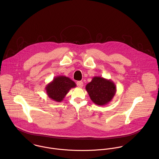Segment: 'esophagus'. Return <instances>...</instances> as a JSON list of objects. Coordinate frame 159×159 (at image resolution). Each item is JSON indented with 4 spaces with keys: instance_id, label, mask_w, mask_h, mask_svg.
Here are the masks:
<instances>
[{
    "instance_id": "34e87169",
    "label": "esophagus",
    "mask_w": 159,
    "mask_h": 159,
    "mask_svg": "<svg viewBox=\"0 0 159 159\" xmlns=\"http://www.w3.org/2000/svg\"><path fill=\"white\" fill-rule=\"evenodd\" d=\"M76 84H77L78 87H79V88H82V87L83 86V82L81 81H78V82L76 83Z\"/></svg>"
}]
</instances>
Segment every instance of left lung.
Returning <instances> with one entry per match:
<instances>
[{
  "mask_svg": "<svg viewBox=\"0 0 159 159\" xmlns=\"http://www.w3.org/2000/svg\"><path fill=\"white\" fill-rule=\"evenodd\" d=\"M86 89L95 104L105 106L113 98L116 93V86L111 80L94 76L86 86Z\"/></svg>",
  "mask_w": 159,
  "mask_h": 159,
  "instance_id": "obj_1",
  "label": "left lung"
}]
</instances>
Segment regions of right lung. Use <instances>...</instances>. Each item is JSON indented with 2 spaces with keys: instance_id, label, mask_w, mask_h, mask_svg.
I'll return each mask as SVG.
<instances>
[{
  "instance_id": "1",
  "label": "right lung",
  "mask_w": 159,
  "mask_h": 159,
  "mask_svg": "<svg viewBox=\"0 0 159 159\" xmlns=\"http://www.w3.org/2000/svg\"><path fill=\"white\" fill-rule=\"evenodd\" d=\"M76 86L75 83L66 76H57L45 87L49 98L57 102H61L71 88Z\"/></svg>"
}]
</instances>
